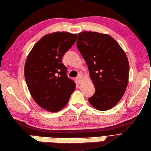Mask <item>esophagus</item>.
Returning a JSON list of instances; mask_svg holds the SVG:
<instances>
[{"label":"esophagus","instance_id":"esophagus-1","mask_svg":"<svg viewBox=\"0 0 151 151\" xmlns=\"http://www.w3.org/2000/svg\"><path fill=\"white\" fill-rule=\"evenodd\" d=\"M82 78H82V77L81 75H79L78 76H77V77L76 78V80H77V82L78 83H81L82 82Z\"/></svg>","mask_w":151,"mask_h":151}]
</instances>
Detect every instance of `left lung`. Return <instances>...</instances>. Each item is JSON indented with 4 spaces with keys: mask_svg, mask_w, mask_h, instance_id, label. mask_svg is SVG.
<instances>
[{
    "mask_svg": "<svg viewBox=\"0 0 151 151\" xmlns=\"http://www.w3.org/2000/svg\"><path fill=\"white\" fill-rule=\"evenodd\" d=\"M77 46L95 87L88 101L101 111L113 108L122 98L129 82V64L124 51L110 35L95 32L79 33Z\"/></svg>",
    "mask_w": 151,
    "mask_h": 151,
    "instance_id": "obj_1",
    "label": "left lung"
}]
</instances>
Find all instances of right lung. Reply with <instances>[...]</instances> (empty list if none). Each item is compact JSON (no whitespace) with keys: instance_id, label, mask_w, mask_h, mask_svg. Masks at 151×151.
Masks as SVG:
<instances>
[{"instance_id":"1","label":"right lung","mask_w":151,"mask_h":151,"mask_svg":"<svg viewBox=\"0 0 151 151\" xmlns=\"http://www.w3.org/2000/svg\"><path fill=\"white\" fill-rule=\"evenodd\" d=\"M77 40V34L57 32L42 37L32 48L24 66L25 82L34 101L56 112L68 104L76 83L68 77L62 58Z\"/></svg>"}]
</instances>
